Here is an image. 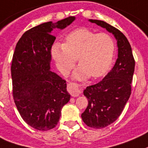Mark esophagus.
I'll list each match as a JSON object with an SVG mask.
<instances>
[{"mask_svg":"<svg viewBox=\"0 0 148 148\" xmlns=\"http://www.w3.org/2000/svg\"><path fill=\"white\" fill-rule=\"evenodd\" d=\"M68 91L73 97H78L81 94V88L79 87V85L76 83L68 84Z\"/></svg>","mask_w":148,"mask_h":148,"instance_id":"obj_1","label":"esophagus"}]
</instances>
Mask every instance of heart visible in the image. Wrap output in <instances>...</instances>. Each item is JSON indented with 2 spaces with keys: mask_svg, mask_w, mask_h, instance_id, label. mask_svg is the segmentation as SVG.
<instances>
[{
  "mask_svg": "<svg viewBox=\"0 0 148 148\" xmlns=\"http://www.w3.org/2000/svg\"><path fill=\"white\" fill-rule=\"evenodd\" d=\"M115 44L109 34H95L88 29H75L66 37L63 45H53L51 53L58 69L66 74L71 69L75 59L79 66L73 73L78 80L98 78L107 73L113 62Z\"/></svg>",
  "mask_w": 148,
  "mask_h": 148,
  "instance_id": "obj_1",
  "label": "heart"
}]
</instances>
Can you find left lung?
Listing matches in <instances>:
<instances>
[{"instance_id":"obj_1","label":"left lung","mask_w":148,"mask_h":148,"mask_svg":"<svg viewBox=\"0 0 148 148\" xmlns=\"http://www.w3.org/2000/svg\"><path fill=\"white\" fill-rule=\"evenodd\" d=\"M88 21L107 29L117 41L118 58L113 69L102 81L88 86L83 91L88 101L82 113L83 122L91 128L103 129L118 119L131 95L135 62L131 45L119 30L101 20Z\"/></svg>"}]
</instances>
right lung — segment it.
<instances>
[{
    "label": "right lung",
    "instance_id": "obj_1",
    "mask_svg": "<svg viewBox=\"0 0 148 148\" xmlns=\"http://www.w3.org/2000/svg\"><path fill=\"white\" fill-rule=\"evenodd\" d=\"M75 19L69 16L32 28L22 35L13 53V100L23 120L39 131L57 125L61 110L70 99L65 80L51 71V50L56 39L51 32L65 29Z\"/></svg>",
    "mask_w": 148,
    "mask_h": 148
}]
</instances>
